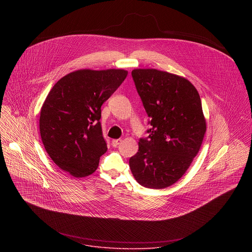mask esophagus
<instances>
[{
    "instance_id": "1",
    "label": "esophagus",
    "mask_w": 252,
    "mask_h": 252,
    "mask_svg": "<svg viewBox=\"0 0 252 252\" xmlns=\"http://www.w3.org/2000/svg\"><path fill=\"white\" fill-rule=\"evenodd\" d=\"M121 143V140H112L111 141V144H112V146L113 147H116L117 145H119Z\"/></svg>"
}]
</instances>
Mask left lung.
Listing matches in <instances>:
<instances>
[{
	"instance_id": "left-lung-1",
	"label": "left lung",
	"mask_w": 252,
	"mask_h": 252,
	"mask_svg": "<svg viewBox=\"0 0 252 252\" xmlns=\"http://www.w3.org/2000/svg\"><path fill=\"white\" fill-rule=\"evenodd\" d=\"M132 76L152 128L148 140H140L130 169L142 186L163 189L181 179L201 148L207 131L201 98L175 73L135 69Z\"/></svg>"
}]
</instances>
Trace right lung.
I'll list each match as a JSON object with an SVG mask.
<instances>
[{
  "label": "right lung",
  "instance_id": "obj_1",
  "mask_svg": "<svg viewBox=\"0 0 252 252\" xmlns=\"http://www.w3.org/2000/svg\"><path fill=\"white\" fill-rule=\"evenodd\" d=\"M128 74L122 69H81L60 78L40 108L39 133L51 160L78 179L92 175L108 147L101 107Z\"/></svg>",
  "mask_w": 252,
  "mask_h": 252
}]
</instances>
